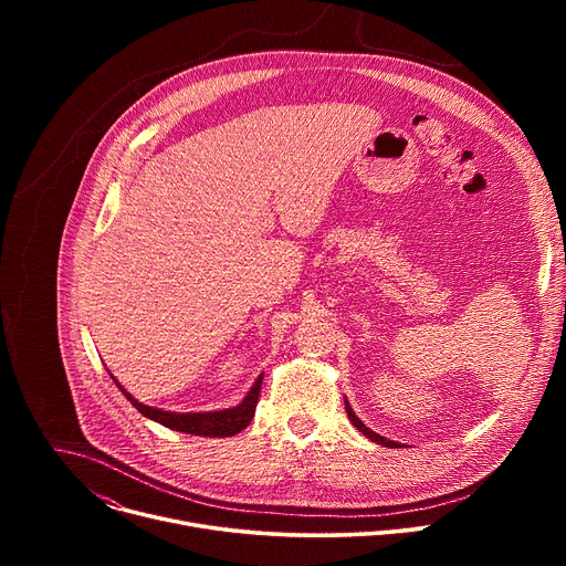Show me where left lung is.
I'll list each match as a JSON object with an SVG mask.
<instances>
[{"label":"left lung","instance_id":"left-lung-1","mask_svg":"<svg viewBox=\"0 0 566 566\" xmlns=\"http://www.w3.org/2000/svg\"><path fill=\"white\" fill-rule=\"evenodd\" d=\"M345 410H347V417H349V421H352V423H354V426H356V428H358V430H360V432H363L367 439H371L374 443H380V446H385V448H396V443H394V441H389V439H385V437L376 434L374 430H369V428H367V426H365V423H363V421H360V419L354 415V410L349 408V402H347V400H345Z\"/></svg>","mask_w":566,"mask_h":566}]
</instances>
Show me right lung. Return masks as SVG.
Listing matches in <instances>:
<instances>
[{"instance_id": "add662e5", "label": "right lung", "mask_w": 566, "mask_h": 566, "mask_svg": "<svg viewBox=\"0 0 566 566\" xmlns=\"http://www.w3.org/2000/svg\"><path fill=\"white\" fill-rule=\"evenodd\" d=\"M114 378V376H112ZM114 382L118 385V389L127 396V400L132 402V406L147 419L166 426L170 430H177V432H186V434H195V437H232L237 432L244 430L253 415H255V408H258V400H260V387H262V376L253 382L251 391L244 396V400L239 402V406L234 408H228V410H219V412H166V410H158V408H149V406H143V402H138L116 378Z\"/></svg>"}]
</instances>
